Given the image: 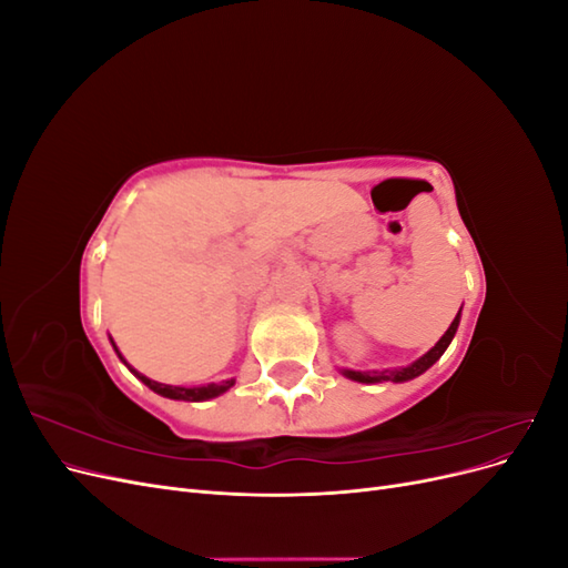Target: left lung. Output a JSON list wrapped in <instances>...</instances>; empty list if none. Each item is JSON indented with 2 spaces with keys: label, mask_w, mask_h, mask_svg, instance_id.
I'll return each mask as SVG.
<instances>
[{
  "label": "left lung",
  "mask_w": 568,
  "mask_h": 568,
  "mask_svg": "<svg viewBox=\"0 0 568 568\" xmlns=\"http://www.w3.org/2000/svg\"><path fill=\"white\" fill-rule=\"evenodd\" d=\"M459 313H462V307H459ZM459 313H457V317L453 320V324L448 326V332H445V334L440 336V341L436 343V346H434L432 351H428L426 355H422L419 359H415V363H412V365L400 367V369H384V372H379V369H374V372L343 369V374H346L348 379L359 382V384H382V382H395V384H400V382L415 379V376L424 374L428 367H432V365L436 363V359L445 353V348L450 346V341H453V336H455V332H457V326H459Z\"/></svg>",
  "instance_id": "left-lung-1"
}]
</instances>
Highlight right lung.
Instances as JSON below:
<instances>
[{
    "label": "right lung",
    "mask_w": 568,
    "mask_h": 568,
    "mask_svg": "<svg viewBox=\"0 0 568 568\" xmlns=\"http://www.w3.org/2000/svg\"><path fill=\"white\" fill-rule=\"evenodd\" d=\"M111 343H113V338H111ZM113 348H115V343H113ZM115 353H118V348H115ZM118 357L123 359L125 363V357L118 353ZM128 365V363H125ZM128 369L136 376V379H142L153 393H159V395H163V398H173V400H192V403H199V400H211V398H217L220 393H225V390H230L232 386H234V379H227V382H220V384H209V386H194V388H184V386H168V384H159V382H151V379H146L144 374H140L136 369H132L130 365H128Z\"/></svg>",
    "instance_id": "add662e5"
}]
</instances>
